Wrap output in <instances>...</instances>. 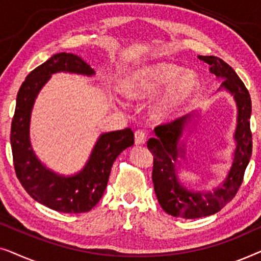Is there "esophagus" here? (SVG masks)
<instances>
[{
  "label": "esophagus",
  "mask_w": 261,
  "mask_h": 261,
  "mask_svg": "<svg viewBox=\"0 0 261 261\" xmlns=\"http://www.w3.org/2000/svg\"><path fill=\"white\" fill-rule=\"evenodd\" d=\"M146 144V133L144 130L135 132V145H145Z\"/></svg>",
  "instance_id": "obj_1"
}]
</instances>
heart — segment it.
Instances as JSON below:
<instances>
[{
	"label": "heart",
	"mask_w": 261,
	"mask_h": 261,
	"mask_svg": "<svg viewBox=\"0 0 261 261\" xmlns=\"http://www.w3.org/2000/svg\"><path fill=\"white\" fill-rule=\"evenodd\" d=\"M163 91L153 103L151 114L155 121L176 119L190 105L199 90V80L192 71L169 63H159L134 71L122 85V91L130 99H146Z\"/></svg>",
	"instance_id": "1"
}]
</instances>
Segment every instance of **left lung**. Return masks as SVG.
I'll return each instance as SVG.
<instances>
[{"instance_id": "1", "label": "left lung", "mask_w": 261, "mask_h": 261, "mask_svg": "<svg viewBox=\"0 0 261 261\" xmlns=\"http://www.w3.org/2000/svg\"><path fill=\"white\" fill-rule=\"evenodd\" d=\"M209 65L210 73L222 81L220 90H226L237 103L238 116L234 133L235 149L230 169L222 183L209 191H194L181 184L178 178L180 159L187 154V145L183 140L189 129L191 116L185 115L173 122L155 127V138H151L147 147L153 154L152 180L154 192L162 208L174 217L199 219L220 212L228 204L240 188L245 170L252 155V133L249 119L252 102L248 90L237 72L214 56H198Z\"/></svg>"}]
</instances>
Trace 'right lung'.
Listing matches in <instances>:
<instances>
[{
    "mask_svg": "<svg viewBox=\"0 0 261 261\" xmlns=\"http://www.w3.org/2000/svg\"><path fill=\"white\" fill-rule=\"evenodd\" d=\"M58 72L95 76V70L81 57L65 52L52 56L28 74L17 92L10 132L14 167L24 190L42 205L60 213H87L102 198L113 164L134 144V134L130 128L101 134L83 169L71 176L48 169L32 147L31 116L39 92Z\"/></svg>",
    "mask_w": 261,
    "mask_h": 261,
    "instance_id": "1",
    "label": "right lung"
}]
</instances>
